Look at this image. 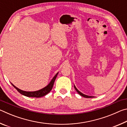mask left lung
<instances>
[{
    "label": "left lung",
    "mask_w": 127,
    "mask_h": 127,
    "mask_svg": "<svg viewBox=\"0 0 127 127\" xmlns=\"http://www.w3.org/2000/svg\"><path fill=\"white\" fill-rule=\"evenodd\" d=\"M74 89H75V90H76V91L78 92V93L81 96H83V97H86V98H91V97H92V96H87V95H84V94H83L82 93H81V92H79L78 90L77 89V88L75 87V86H74Z\"/></svg>",
    "instance_id": "8db88e82"
}]
</instances>
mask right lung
<instances>
[{
  "label": "right lung",
  "instance_id": "1",
  "mask_svg": "<svg viewBox=\"0 0 127 127\" xmlns=\"http://www.w3.org/2000/svg\"><path fill=\"white\" fill-rule=\"evenodd\" d=\"M58 74V73H57V74H56L55 76L54 77V78L52 79V80L51 81L50 83H49V84L48 86H47L46 87H44V89H42L41 90H38V91H33V92L24 91H22V90L18 89V88L16 87V86H14L13 85L12 83V85H13V86L15 88V89H16L17 90V91L20 92V94L23 95L27 96V97H42V96H44L45 95H46L48 94L49 92L51 91V89H52L53 87L54 83L55 80L56 78H57Z\"/></svg>",
  "mask_w": 127,
  "mask_h": 127
}]
</instances>
